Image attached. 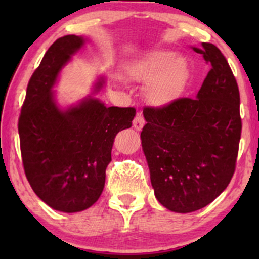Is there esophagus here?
Segmentation results:
<instances>
[{
    "label": "esophagus",
    "mask_w": 259,
    "mask_h": 259,
    "mask_svg": "<svg viewBox=\"0 0 259 259\" xmlns=\"http://www.w3.org/2000/svg\"><path fill=\"white\" fill-rule=\"evenodd\" d=\"M144 125H145V119H144V117H142L141 114H136V117L134 118V120H133V126H134V129L135 130H138V132H140V130L142 129V127H144Z\"/></svg>",
    "instance_id": "esophagus-1"
}]
</instances>
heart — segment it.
Here are the masks:
<instances>
[{
    "mask_svg": "<svg viewBox=\"0 0 259 259\" xmlns=\"http://www.w3.org/2000/svg\"><path fill=\"white\" fill-rule=\"evenodd\" d=\"M125 72L133 81L145 82L142 95L154 108H167L177 102L185 92L191 74L185 56L163 47L135 55L125 63Z\"/></svg>",
    "mask_w": 259,
    "mask_h": 259,
    "instance_id": "b5f03b06",
    "label": "heart"
}]
</instances>
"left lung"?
Returning <instances> with one entry per match:
<instances>
[{
    "mask_svg": "<svg viewBox=\"0 0 259 259\" xmlns=\"http://www.w3.org/2000/svg\"><path fill=\"white\" fill-rule=\"evenodd\" d=\"M210 65L196 99L146 108L142 151L154 196L177 213L206 207L227 189L240 136V94L227 59L213 44L192 47Z\"/></svg>",
    "mask_w": 259,
    "mask_h": 259,
    "instance_id": "left-lung-1",
    "label": "left lung"
}]
</instances>
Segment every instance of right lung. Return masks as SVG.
I'll use <instances>...</instances> for the list:
<instances>
[{
	"label": "right lung",
	"mask_w": 259,
	"mask_h": 259,
	"mask_svg": "<svg viewBox=\"0 0 259 259\" xmlns=\"http://www.w3.org/2000/svg\"><path fill=\"white\" fill-rule=\"evenodd\" d=\"M88 42L67 35L51 45L29 81L18 124L26 179L41 201L64 213L81 212L99 200L115 135L132 126L136 113L97 99L105 75L76 103L58 102L62 69Z\"/></svg>",
	"instance_id": "add662e5"
}]
</instances>
